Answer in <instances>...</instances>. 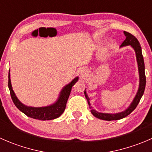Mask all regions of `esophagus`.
<instances>
[{
    "mask_svg": "<svg viewBox=\"0 0 152 152\" xmlns=\"http://www.w3.org/2000/svg\"><path fill=\"white\" fill-rule=\"evenodd\" d=\"M81 75H82V76H84V75H86V70H85V69L84 70H82V72H81Z\"/></svg>",
    "mask_w": 152,
    "mask_h": 152,
    "instance_id": "34e87169",
    "label": "esophagus"
}]
</instances>
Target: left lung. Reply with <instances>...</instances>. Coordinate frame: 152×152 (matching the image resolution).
<instances>
[{
    "mask_svg": "<svg viewBox=\"0 0 152 152\" xmlns=\"http://www.w3.org/2000/svg\"><path fill=\"white\" fill-rule=\"evenodd\" d=\"M124 34L126 36V39L122 42L121 47L126 46V45H131L132 47L134 48V51H135L136 58H137V65H138V71H139V79H140V83H139V88L137 90V93L136 94L135 97L133 99L132 102L131 103L129 107L121 113H115V114H110V113H99L96 110H95L93 107H91L90 102V99L87 96L86 90H85V97L87 99L88 104L90 106V112L92 114L96 117L97 118L102 119V120L104 121H114V120H119V119H122L126 117L127 115L130 114L134 109L137 107V104L140 102V99L143 95L144 90H145V65H144V60L143 57H142V50L141 47H140V42H138L137 38L134 36H133L132 34L129 33L127 31H124Z\"/></svg>",
    "mask_w": 152,
    "mask_h": 152,
    "instance_id": "8db88e82",
    "label": "left lung"
}]
</instances>
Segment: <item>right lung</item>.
<instances>
[{
	"label": "right lung",
	"instance_id": "add662e5",
	"mask_svg": "<svg viewBox=\"0 0 152 152\" xmlns=\"http://www.w3.org/2000/svg\"><path fill=\"white\" fill-rule=\"evenodd\" d=\"M78 80H79V77H76L74 79H73V81L70 83L65 86L62 91L60 92L59 98L55 103H53L51 105L42 107H28V106L24 105L23 104H22L18 100L17 96H15V92L12 90L10 72H9L8 86L12 101H13L15 105L18 107V110H20L22 113H23L28 117L31 118L45 121L57 118L63 113V112L65 110L67 99L70 96L72 87L75 85V83Z\"/></svg>",
	"mask_w": 152,
	"mask_h": 152
}]
</instances>
